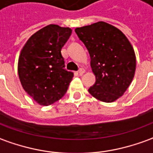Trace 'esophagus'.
I'll list each match as a JSON object with an SVG mask.
<instances>
[{"instance_id": "esophagus-1", "label": "esophagus", "mask_w": 153, "mask_h": 153, "mask_svg": "<svg viewBox=\"0 0 153 153\" xmlns=\"http://www.w3.org/2000/svg\"><path fill=\"white\" fill-rule=\"evenodd\" d=\"M78 72H79V75H82V74H84L85 70H84V69H83V68H80Z\"/></svg>"}]
</instances>
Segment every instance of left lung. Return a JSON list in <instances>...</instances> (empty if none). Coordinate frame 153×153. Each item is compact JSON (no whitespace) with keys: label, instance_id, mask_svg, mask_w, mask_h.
<instances>
[{"label":"left lung","instance_id":"1","mask_svg":"<svg viewBox=\"0 0 153 153\" xmlns=\"http://www.w3.org/2000/svg\"><path fill=\"white\" fill-rule=\"evenodd\" d=\"M91 59L96 77L89 94L100 101L112 102L124 94L136 69V57L124 34L114 25L99 21L75 29Z\"/></svg>","mask_w":153,"mask_h":153}]
</instances>
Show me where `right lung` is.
I'll list each match as a JSON object with an SVG mask.
<instances>
[{
	"label": "right lung",
	"instance_id": "right-lung-1",
	"mask_svg": "<svg viewBox=\"0 0 153 153\" xmlns=\"http://www.w3.org/2000/svg\"><path fill=\"white\" fill-rule=\"evenodd\" d=\"M71 29L49 25L35 33L19 57L18 74L22 87L41 105H50L65 94L74 73L67 71L62 47Z\"/></svg>",
	"mask_w": 153,
	"mask_h": 153
}]
</instances>
